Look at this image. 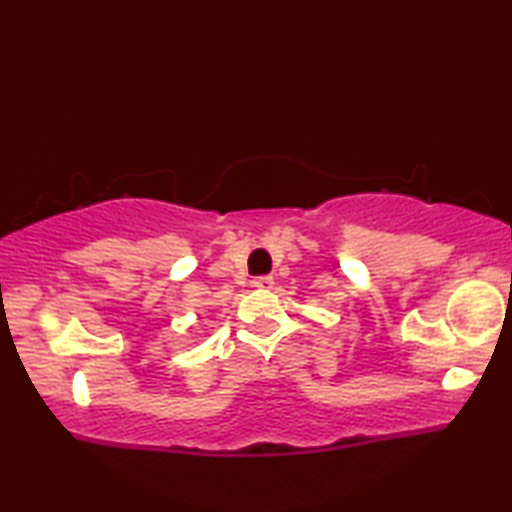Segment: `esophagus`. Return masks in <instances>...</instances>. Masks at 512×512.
<instances>
[{
    "instance_id": "34e87169",
    "label": "esophagus",
    "mask_w": 512,
    "mask_h": 512,
    "mask_svg": "<svg viewBox=\"0 0 512 512\" xmlns=\"http://www.w3.org/2000/svg\"><path fill=\"white\" fill-rule=\"evenodd\" d=\"M273 277L271 275H262V277H255L253 280V287H259V289H273Z\"/></svg>"
}]
</instances>
